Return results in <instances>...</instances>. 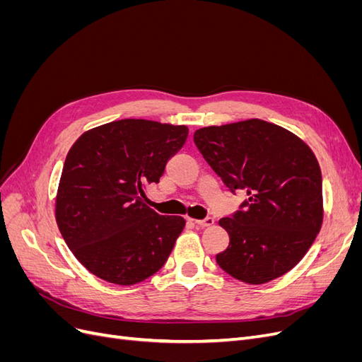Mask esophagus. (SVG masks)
Masks as SVG:
<instances>
[{
  "label": "esophagus",
  "mask_w": 362,
  "mask_h": 362,
  "mask_svg": "<svg viewBox=\"0 0 362 362\" xmlns=\"http://www.w3.org/2000/svg\"><path fill=\"white\" fill-rule=\"evenodd\" d=\"M194 223L198 225V226H202V228H205V226H211L213 223H214V218L213 217H205V218H196L194 221Z\"/></svg>",
  "instance_id": "34e87169"
}]
</instances>
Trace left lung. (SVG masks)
I'll list each match as a JSON object with an SVG mask.
<instances>
[{"mask_svg": "<svg viewBox=\"0 0 362 362\" xmlns=\"http://www.w3.org/2000/svg\"><path fill=\"white\" fill-rule=\"evenodd\" d=\"M194 144L226 187L247 199L218 225L229 246L216 255L228 275L264 284L291 270L323 222L322 170L314 152L279 125L249 119L194 131Z\"/></svg>", "mask_w": 362, "mask_h": 362, "instance_id": "8db88e82", "label": "left lung"}]
</instances>
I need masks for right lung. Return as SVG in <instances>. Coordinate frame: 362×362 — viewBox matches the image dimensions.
I'll return each mask as SVG.
<instances>
[{"label":"right lung","mask_w":362,"mask_h":362,"mask_svg":"<svg viewBox=\"0 0 362 362\" xmlns=\"http://www.w3.org/2000/svg\"><path fill=\"white\" fill-rule=\"evenodd\" d=\"M185 125L122 119L86 131L69 149L56 199V221L75 258L95 276L133 286L158 272L185 226L145 204L184 146Z\"/></svg>","instance_id":"right-lung-1"}]
</instances>
